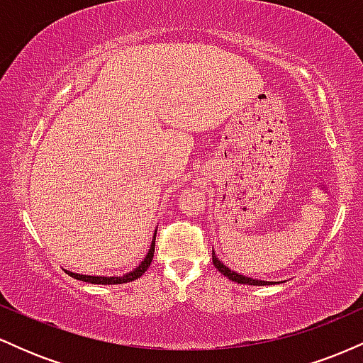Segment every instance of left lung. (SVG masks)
<instances>
[{
    "mask_svg": "<svg viewBox=\"0 0 363 363\" xmlns=\"http://www.w3.org/2000/svg\"><path fill=\"white\" fill-rule=\"evenodd\" d=\"M211 256H213V264H215V268L218 269V272L222 273L223 277H227L228 280H232V281H235V283H240V285H274V283H278V281H264V280H256V278L244 277V274L237 273V272H234V269L228 268V266H225L223 262L220 261L218 257H216L215 251L211 252Z\"/></svg>",
    "mask_w": 363,
    "mask_h": 363,
    "instance_id": "1",
    "label": "left lung"
}]
</instances>
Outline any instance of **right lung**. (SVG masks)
Returning <instances> with one entry per match:
<instances>
[{"label":"right lung","mask_w":363,"mask_h":363,"mask_svg":"<svg viewBox=\"0 0 363 363\" xmlns=\"http://www.w3.org/2000/svg\"><path fill=\"white\" fill-rule=\"evenodd\" d=\"M155 234H157V230H155ZM153 252H155V235H153L152 244H150V249H148L147 256H145V259L141 261L140 264L136 266L135 269H133V272L124 273V274H119V277H95V274L73 273V272H68V269H66V273H68L69 277H73L74 280L86 281V283H94V285H121V283H129V281L138 280L141 274L147 272L148 266L152 264Z\"/></svg>","instance_id":"1"}]
</instances>
